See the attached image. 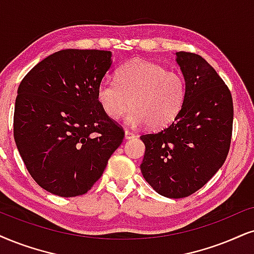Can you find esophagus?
<instances>
[{
	"mask_svg": "<svg viewBox=\"0 0 254 254\" xmlns=\"http://www.w3.org/2000/svg\"><path fill=\"white\" fill-rule=\"evenodd\" d=\"M136 137V133L131 132V131L127 130L125 131V139H132V138Z\"/></svg>",
	"mask_w": 254,
	"mask_h": 254,
	"instance_id": "1",
	"label": "esophagus"
}]
</instances>
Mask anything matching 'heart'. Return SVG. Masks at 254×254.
<instances>
[{
	"mask_svg": "<svg viewBox=\"0 0 254 254\" xmlns=\"http://www.w3.org/2000/svg\"><path fill=\"white\" fill-rule=\"evenodd\" d=\"M186 97V83L182 73L166 71L164 66L147 61L132 60L117 70L116 82H99L96 98L107 117L117 121L127 114L130 127L147 124L163 127L181 112Z\"/></svg>",
	"mask_w": 254,
	"mask_h": 254,
	"instance_id": "heart-1",
	"label": "heart"
}]
</instances>
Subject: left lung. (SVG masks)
Here are the masks:
<instances>
[{
    "instance_id": "left-lung-1",
    "label": "left lung",
    "mask_w": 254,
    "mask_h": 254,
    "mask_svg": "<svg viewBox=\"0 0 254 254\" xmlns=\"http://www.w3.org/2000/svg\"><path fill=\"white\" fill-rule=\"evenodd\" d=\"M176 55L186 83L184 105L164 129L140 136L143 177L173 199L189 197L216 175L229 153L233 124L232 96L216 70L197 54Z\"/></svg>"
}]
</instances>
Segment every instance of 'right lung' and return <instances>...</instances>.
Returning <instances> with one entry per match:
<instances>
[{
    "instance_id": "obj_1",
    "label": "right lung",
    "mask_w": 254,
    "mask_h": 254,
    "mask_svg": "<svg viewBox=\"0 0 254 254\" xmlns=\"http://www.w3.org/2000/svg\"><path fill=\"white\" fill-rule=\"evenodd\" d=\"M111 63V51L61 50L20 83L15 143L28 172L50 193H86L123 142V127L107 117L96 98Z\"/></svg>"
}]
</instances>
